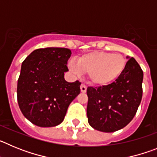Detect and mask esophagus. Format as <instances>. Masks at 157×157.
I'll list each match as a JSON object with an SVG mask.
<instances>
[{
	"mask_svg": "<svg viewBox=\"0 0 157 157\" xmlns=\"http://www.w3.org/2000/svg\"><path fill=\"white\" fill-rule=\"evenodd\" d=\"M86 89H87V87L85 84H82V85L80 86V90H81L82 93L86 92Z\"/></svg>",
	"mask_w": 157,
	"mask_h": 157,
	"instance_id": "esophagus-1",
	"label": "esophagus"
}]
</instances>
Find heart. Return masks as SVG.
<instances>
[{
  "instance_id": "obj_1",
  "label": "heart",
  "mask_w": 157,
  "mask_h": 157,
  "mask_svg": "<svg viewBox=\"0 0 157 157\" xmlns=\"http://www.w3.org/2000/svg\"><path fill=\"white\" fill-rule=\"evenodd\" d=\"M127 67V59L123 55L104 51H94L83 54L75 63L68 62V68L75 75L86 74L92 84L107 86L122 75Z\"/></svg>"
}]
</instances>
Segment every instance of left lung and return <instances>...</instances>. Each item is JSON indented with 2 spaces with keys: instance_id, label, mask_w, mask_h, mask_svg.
Here are the masks:
<instances>
[{
  "instance_id": "1",
  "label": "left lung",
  "mask_w": 157,
  "mask_h": 157,
  "mask_svg": "<svg viewBox=\"0 0 157 157\" xmlns=\"http://www.w3.org/2000/svg\"><path fill=\"white\" fill-rule=\"evenodd\" d=\"M128 58L122 75L112 84L87 88V117L90 125L102 132H114L133 120L142 98L143 71L133 57Z\"/></svg>"
}]
</instances>
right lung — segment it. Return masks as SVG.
Returning <instances> with one entry per match:
<instances>
[{
  "label": "right lung",
  "instance_id": "add662e5",
  "mask_svg": "<svg viewBox=\"0 0 157 157\" xmlns=\"http://www.w3.org/2000/svg\"><path fill=\"white\" fill-rule=\"evenodd\" d=\"M71 55L66 48H38L22 63L17 83L18 104L23 116L34 125H59L71 102L80 94L81 82L64 79Z\"/></svg>",
  "mask_w": 157,
  "mask_h": 157
}]
</instances>
